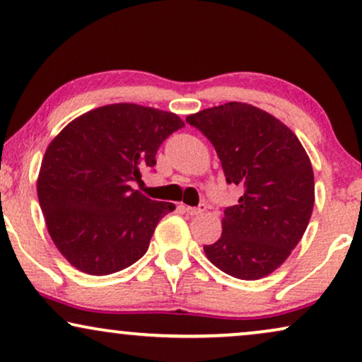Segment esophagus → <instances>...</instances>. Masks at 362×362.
<instances>
[{
	"label": "esophagus",
	"instance_id": "1",
	"mask_svg": "<svg viewBox=\"0 0 362 362\" xmlns=\"http://www.w3.org/2000/svg\"><path fill=\"white\" fill-rule=\"evenodd\" d=\"M206 211V206L201 204L198 208H191V206H186V213L189 216H199L201 213H204Z\"/></svg>",
	"mask_w": 362,
	"mask_h": 362
}]
</instances>
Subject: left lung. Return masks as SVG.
Instances as JSON below:
<instances>
[{
	"label": "left lung",
	"mask_w": 362,
	"mask_h": 362,
	"mask_svg": "<svg viewBox=\"0 0 362 362\" xmlns=\"http://www.w3.org/2000/svg\"><path fill=\"white\" fill-rule=\"evenodd\" d=\"M208 138L228 182L244 186L224 209L223 233L204 246L213 264L233 278L274 273L301 241L314 208V173L306 149L273 115L231 101L186 118Z\"/></svg>",
	"instance_id": "obj_1"
}]
</instances>
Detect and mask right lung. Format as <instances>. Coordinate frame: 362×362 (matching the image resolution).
Masks as SVG:
<instances>
[{"label":"right lung","instance_id":"right-lung-1","mask_svg":"<svg viewBox=\"0 0 362 362\" xmlns=\"http://www.w3.org/2000/svg\"><path fill=\"white\" fill-rule=\"evenodd\" d=\"M185 123L175 112L116 103L91 110L51 141L37 175V199L54 246L86 274L118 273L148 251L163 216L131 182L156 164V151Z\"/></svg>","mask_w":362,"mask_h":362}]
</instances>
